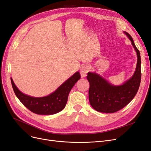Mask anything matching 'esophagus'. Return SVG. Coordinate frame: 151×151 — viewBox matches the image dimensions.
I'll use <instances>...</instances> for the list:
<instances>
[{
	"label": "esophagus",
	"instance_id": "1",
	"mask_svg": "<svg viewBox=\"0 0 151 151\" xmlns=\"http://www.w3.org/2000/svg\"><path fill=\"white\" fill-rule=\"evenodd\" d=\"M89 72V67L87 65H83L81 67L80 74L81 77H85L87 76V74Z\"/></svg>",
	"mask_w": 151,
	"mask_h": 151
}]
</instances>
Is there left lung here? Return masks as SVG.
Masks as SVG:
<instances>
[{"mask_svg": "<svg viewBox=\"0 0 151 151\" xmlns=\"http://www.w3.org/2000/svg\"><path fill=\"white\" fill-rule=\"evenodd\" d=\"M131 41L137 56V62L134 75L120 86L113 85L96 72H88L87 79L90 87L89 100L95 110L101 113H112L119 111L135 97L139 88L141 80V58L132 36L124 31Z\"/></svg>", "mask_w": 151, "mask_h": 151, "instance_id": "8db88e82", "label": "left lung"}]
</instances>
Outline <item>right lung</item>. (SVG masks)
I'll use <instances>...</instances> for the list:
<instances>
[{
	"label": "right lung",
	"mask_w": 151,
	"mask_h": 151,
	"mask_svg": "<svg viewBox=\"0 0 151 151\" xmlns=\"http://www.w3.org/2000/svg\"><path fill=\"white\" fill-rule=\"evenodd\" d=\"M81 78L79 72H76L54 92L44 97H33L22 93L17 88L11 77V84L17 98L33 113L38 115H50L61 111L65 107L68 96L73 86Z\"/></svg>",
	"instance_id": "add662e5"
}]
</instances>
